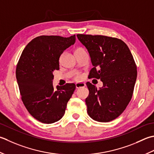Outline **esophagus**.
<instances>
[{
    "label": "esophagus",
    "mask_w": 154,
    "mask_h": 154,
    "mask_svg": "<svg viewBox=\"0 0 154 154\" xmlns=\"http://www.w3.org/2000/svg\"><path fill=\"white\" fill-rule=\"evenodd\" d=\"M86 86L85 83L84 82H79V83H76V88H82Z\"/></svg>",
    "instance_id": "34e87169"
}]
</instances>
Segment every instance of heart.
<instances>
[{"instance_id": "b5f03b06", "label": "heart", "mask_w": 154, "mask_h": 154, "mask_svg": "<svg viewBox=\"0 0 154 154\" xmlns=\"http://www.w3.org/2000/svg\"><path fill=\"white\" fill-rule=\"evenodd\" d=\"M82 49H83L82 48H76V50H75L74 52H76V51H80V50H82ZM80 78H81V76H79V75H78V76H76V77H75V79H76V80H80Z\"/></svg>"}]
</instances>
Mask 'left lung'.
<instances>
[{
    "label": "left lung",
    "instance_id": "1",
    "mask_svg": "<svg viewBox=\"0 0 154 154\" xmlns=\"http://www.w3.org/2000/svg\"><path fill=\"white\" fill-rule=\"evenodd\" d=\"M88 51L94 67L90 78L100 79L102 88L90 82L86 99L87 112L93 120L108 122L117 118L132 98L137 67L129 48L117 38L103 35L77 34Z\"/></svg>",
    "mask_w": 154,
    "mask_h": 154
}]
</instances>
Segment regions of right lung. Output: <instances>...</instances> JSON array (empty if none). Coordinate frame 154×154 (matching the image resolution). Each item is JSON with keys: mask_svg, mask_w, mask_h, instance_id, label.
<instances>
[{"mask_svg": "<svg viewBox=\"0 0 154 154\" xmlns=\"http://www.w3.org/2000/svg\"><path fill=\"white\" fill-rule=\"evenodd\" d=\"M76 40V36H40L22 52L16 68L21 99L30 115L42 123L52 124L63 116L76 88L66 84L54 90L53 71L59 70L60 56Z\"/></svg>", "mask_w": 154, "mask_h": 154, "instance_id": "add662e5", "label": "right lung"}]
</instances>
